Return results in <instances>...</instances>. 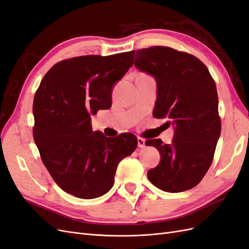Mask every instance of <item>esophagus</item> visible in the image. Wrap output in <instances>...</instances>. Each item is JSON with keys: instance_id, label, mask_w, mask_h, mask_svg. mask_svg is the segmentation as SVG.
<instances>
[{"instance_id": "obj_1", "label": "esophagus", "mask_w": 249, "mask_h": 249, "mask_svg": "<svg viewBox=\"0 0 249 249\" xmlns=\"http://www.w3.org/2000/svg\"><path fill=\"white\" fill-rule=\"evenodd\" d=\"M137 141H138V146L139 147H144L145 146V140L143 139V138H141V137H138L137 138Z\"/></svg>"}]
</instances>
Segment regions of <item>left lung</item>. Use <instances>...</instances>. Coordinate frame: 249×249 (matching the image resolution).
Returning <instances> with one entry per match:
<instances>
[{"mask_svg": "<svg viewBox=\"0 0 249 249\" xmlns=\"http://www.w3.org/2000/svg\"><path fill=\"white\" fill-rule=\"evenodd\" d=\"M135 66L157 81L155 118L175 124L171 144L148 139L161 161L147 171L150 183L166 192H183L196 186L213 162L221 119L215 81L208 67L189 53L168 47L136 51Z\"/></svg>", "mask_w": 249, "mask_h": 249, "instance_id": "8db88e82", "label": "left lung"}]
</instances>
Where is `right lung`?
<instances>
[{"mask_svg": "<svg viewBox=\"0 0 249 249\" xmlns=\"http://www.w3.org/2000/svg\"><path fill=\"white\" fill-rule=\"evenodd\" d=\"M135 51L65 59L46 73L33 102V138L41 161L61 189L90 199L114 184L119 162L137 147V137L92 132L90 116L107 110L112 88L133 65Z\"/></svg>", "mask_w": 249, "mask_h": 249, "instance_id": "obj_1", "label": "right lung"}]
</instances>
